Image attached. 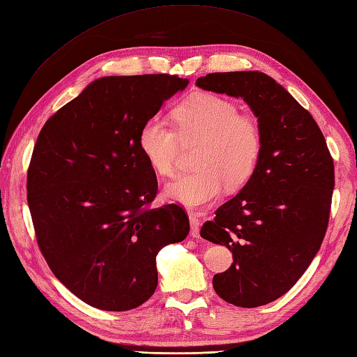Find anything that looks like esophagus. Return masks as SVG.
<instances>
[{"mask_svg": "<svg viewBox=\"0 0 357 357\" xmlns=\"http://www.w3.org/2000/svg\"><path fill=\"white\" fill-rule=\"evenodd\" d=\"M188 217H190V223H191V232H190V235L193 236V238H199L200 220L196 217L195 213H188Z\"/></svg>", "mask_w": 357, "mask_h": 357, "instance_id": "34e87169", "label": "esophagus"}]
</instances>
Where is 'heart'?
I'll return each mask as SVG.
<instances>
[{"label": "heart", "instance_id": "1", "mask_svg": "<svg viewBox=\"0 0 357 357\" xmlns=\"http://www.w3.org/2000/svg\"><path fill=\"white\" fill-rule=\"evenodd\" d=\"M173 126L151 116L139 132V148L151 169L169 178L176 172L181 143H196L195 170L167 185L170 199L187 208L211 204L223 185L243 187L257 170L262 153V130L252 116L241 114L232 100L200 93L173 109Z\"/></svg>", "mask_w": 357, "mask_h": 357}]
</instances>
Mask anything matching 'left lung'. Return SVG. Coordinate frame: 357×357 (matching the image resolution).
Listing matches in <instances>:
<instances>
[{
  "instance_id": "left-lung-1",
  "label": "left lung",
  "mask_w": 357,
  "mask_h": 357,
  "mask_svg": "<svg viewBox=\"0 0 357 357\" xmlns=\"http://www.w3.org/2000/svg\"><path fill=\"white\" fill-rule=\"evenodd\" d=\"M196 84L243 98L262 130L257 170L204 223L200 236L232 252V266L213 279L217 294L240 307L267 305L296 285L321 248L333 158L307 109L262 72H214Z\"/></svg>"
}]
</instances>
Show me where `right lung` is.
<instances>
[{"instance_id":"1","label":"right lung","mask_w":357,"mask_h":357,"mask_svg":"<svg viewBox=\"0 0 357 357\" xmlns=\"http://www.w3.org/2000/svg\"><path fill=\"white\" fill-rule=\"evenodd\" d=\"M188 79L104 77L43 125L26 173L39 249L63 285L102 310L143 305L158 285L157 255L190 232L184 208H152L155 172L139 132Z\"/></svg>"}]
</instances>
